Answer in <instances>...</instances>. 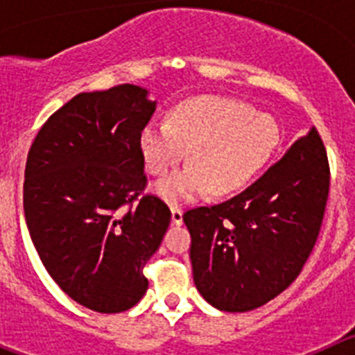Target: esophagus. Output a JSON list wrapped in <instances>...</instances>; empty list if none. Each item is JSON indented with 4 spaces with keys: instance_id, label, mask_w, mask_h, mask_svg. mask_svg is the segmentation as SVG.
<instances>
[{
    "instance_id": "34e87169",
    "label": "esophagus",
    "mask_w": 355,
    "mask_h": 355,
    "mask_svg": "<svg viewBox=\"0 0 355 355\" xmlns=\"http://www.w3.org/2000/svg\"><path fill=\"white\" fill-rule=\"evenodd\" d=\"M171 211H172V224L175 225L183 224V208L178 205H171Z\"/></svg>"
}]
</instances>
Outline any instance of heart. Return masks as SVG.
<instances>
[{
  "label": "heart",
  "instance_id": "1",
  "mask_svg": "<svg viewBox=\"0 0 355 355\" xmlns=\"http://www.w3.org/2000/svg\"><path fill=\"white\" fill-rule=\"evenodd\" d=\"M277 128L268 115L218 96L188 99L172 110L168 122H153L140 135L147 171L165 175L187 156L190 165L156 184L168 200L238 190L270 158Z\"/></svg>",
  "mask_w": 355,
  "mask_h": 355
}]
</instances>
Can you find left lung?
<instances>
[{
	"instance_id": "left-lung-1",
	"label": "left lung",
	"mask_w": 355,
	"mask_h": 355,
	"mask_svg": "<svg viewBox=\"0 0 355 355\" xmlns=\"http://www.w3.org/2000/svg\"><path fill=\"white\" fill-rule=\"evenodd\" d=\"M331 184L316 128L238 196L183 215L193 283L213 307L243 313L286 290L318 238Z\"/></svg>"
}]
</instances>
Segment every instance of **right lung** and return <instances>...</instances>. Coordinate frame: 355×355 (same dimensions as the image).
<instances>
[{
    "label": "right lung",
    "instance_id": "right-lung-1",
    "mask_svg": "<svg viewBox=\"0 0 355 355\" xmlns=\"http://www.w3.org/2000/svg\"><path fill=\"white\" fill-rule=\"evenodd\" d=\"M155 110L137 85L78 94L44 122L28 153L31 241L53 281L92 311L140 302L149 286L144 266L171 224L168 206L142 196L140 135Z\"/></svg>",
    "mask_w": 355,
    "mask_h": 355
}]
</instances>
